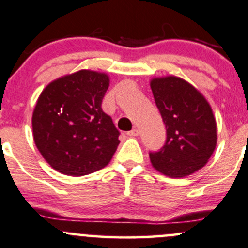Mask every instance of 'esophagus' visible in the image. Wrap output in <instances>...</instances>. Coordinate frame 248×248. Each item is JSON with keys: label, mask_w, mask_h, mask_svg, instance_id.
Segmentation results:
<instances>
[{"label": "esophagus", "mask_w": 248, "mask_h": 248, "mask_svg": "<svg viewBox=\"0 0 248 248\" xmlns=\"http://www.w3.org/2000/svg\"><path fill=\"white\" fill-rule=\"evenodd\" d=\"M127 135H128V137H131V138L138 137V135H139V131H138L137 128H134V129H132V131H129L128 133H127Z\"/></svg>", "instance_id": "obj_1"}]
</instances>
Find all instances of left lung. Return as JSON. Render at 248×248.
Segmentation results:
<instances>
[{
  "label": "left lung",
  "mask_w": 248,
  "mask_h": 248,
  "mask_svg": "<svg viewBox=\"0 0 248 248\" xmlns=\"http://www.w3.org/2000/svg\"><path fill=\"white\" fill-rule=\"evenodd\" d=\"M166 127V142L150 153L155 170L171 178H183L208 163L217 144V127L207 98L181 77H153L150 80Z\"/></svg>",
  "instance_id": "1"
}]
</instances>
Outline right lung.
<instances>
[{
	"label": "right lung",
	"mask_w": 248,
	"mask_h": 248,
	"mask_svg": "<svg viewBox=\"0 0 248 248\" xmlns=\"http://www.w3.org/2000/svg\"><path fill=\"white\" fill-rule=\"evenodd\" d=\"M110 83L106 72L83 69L48 83L32 115L34 144L62 174L85 176L109 164L119 131L101 104Z\"/></svg>",
	"instance_id": "add662e5"
}]
</instances>
